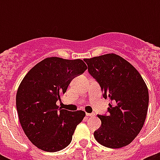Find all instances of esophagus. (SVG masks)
Instances as JSON below:
<instances>
[{"mask_svg": "<svg viewBox=\"0 0 160 160\" xmlns=\"http://www.w3.org/2000/svg\"><path fill=\"white\" fill-rule=\"evenodd\" d=\"M95 115V114L94 113H86V116L90 117V116H94Z\"/></svg>", "mask_w": 160, "mask_h": 160, "instance_id": "esophagus-1", "label": "esophagus"}]
</instances>
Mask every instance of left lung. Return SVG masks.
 I'll return each instance as SVG.
<instances>
[{
    "instance_id": "8db88e82",
    "label": "left lung",
    "mask_w": 160,
    "mask_h": 160,
    "mask_svg": "<svg viewBox=\"0 0 160 160\" xmlns=\"http://www.w3.org/2000/svg\"><path fill=\"white\" fill-rule=\"evenodd\" d=\"M90 75L109 98L108 115H99L101 126L95 131L98 143L110 149L129 144L139 134L146 119L149 91L139 71L114 53L84 60Z\"/></svg>"
}]
</instances>
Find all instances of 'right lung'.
<instances>
[{
    "mask_svg": "<svg viewBox=\"0 0 160 160\" xmlns=\"http://www.w3.org/2000/svg\"><path fill=\"white\" fill-rule=\"evenodd\" d=\"M86 69L80 59L48 57L31 68L21 80L16 100L19 120L30 141L41 150L59 151L72 140L85 112L59 109L56 101L73 78Z\"/></svg>",
    "mask_w": 160,
    "mask_h": 160,
    "instance_id": "right-lung-1",
    "label": "right lung"
}]
</instances>
